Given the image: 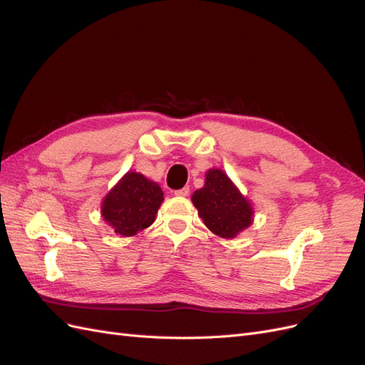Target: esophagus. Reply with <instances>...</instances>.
Here are the masks:
<instances>
[{"mask_svg": "<svg viewBox=\"0 0 365 365\" xmlns=\"http://www.w3.org/2000/svg\"><path fill=\"white\" fill-rule=\"evenodd\" d=\"M189 193H190L189 187H182L180 190H175V196H189Z\"/></svg>", "mask_w": 365, "mask_h": 365, "instance_id": "esophagus-1", "label": "esophagus"}]
</instances>
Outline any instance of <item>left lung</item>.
I'll return each mask as SVG.
<instances>
[{
  "label": "left lung",
  "instance_id": "1",
  "mask_svg": "<svg viewBox=\"0 0 365 365\" xmlns=\"http://www.w3.org/2000/svg\"><path fill=\"white\" fill-rule=\"evenodd\" d=\"M205 176V185L192 196L197 213L215 235L235 237L252 222V208L222 170L212 169Z\"/></svg>",
  "mask_w": 365,
  "mask_h": 365
}]
</instances>
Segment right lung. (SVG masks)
I'll list each match as a JSON object with an SVG mask.
<instances>
[{"label": "right lung", "instance_id": "add662e5", "mask_svg": "<svg viewBox=\"0 0 365 365\" xmlns=\"http://www.w3.org/2000/svg\"><path fill=\"white\" fill-rule=\"evenodd\" d=\"M161 187L141 173L128 172L108 193L102 216L121 236H134L155 220L163 202Z\"/></svg>", "mask_w": 365, "mask_h": 365}]
</instances>
